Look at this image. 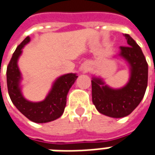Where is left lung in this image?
<instances>
[{
    "mask_svg": "<svg viewBox=\"0 0 155 155\" xmlns=\"http://www.w3.org/2000/svg\"><path fill=\"white\" fill-rule=\"evenodd\" d=\"M128 46L119 47V52L113 57L125 61L130 69V79L125 86L113 88L101 77L92 78L93 103L98 111L114 118L130 115L141 103L147 86V67L141 49L129 34H124Z\"/></svg>",
    "mask_w": 155,
    "mask_h": 155,
    "instance_id": "obj_1",
    "label": "left lung"
}]
</instances>
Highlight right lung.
<instances>
[{"mask_svg":"<svg viewBox=\"0 0 155 155\" xmlns=\"http://www.w3.org/2000/svg\"><path fill=\"white\" fill-rule=\"evenodd\" d=\"M31 41L26 37L13 54L7 68V84L9 97L13 104L29 120L37 124L51 122L61 117L67 102L69 89L77 79L76 74H62L52 84L45 99L39 102H32L26 99L22 94V74L20 73L18 61L22 54V50Z\"/></svg>","mask_w":155,"mask_h":155,"instance_id":"right-lung-1","label":"right lung"}]
</instances>
